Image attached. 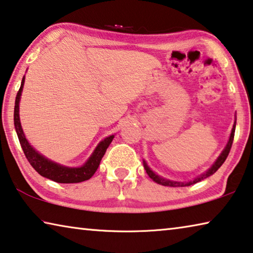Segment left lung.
Returning a JSON list of instances; mask_svg holds the SVG:
<instances>
[{
	"label": "left lung",
	"instance_id": "8db88e82",
	"mask_svg": "<svg viewBox=\"0 0 253 253\" xmlns=\"http://www.w3.org/2000/svg\"><path fill=\"white\" fill-rule=\"evenodd\" d=\"M235 126H236V120L234 122L233 128H232L230 138H228V142L226 144V146L224 147V150L222 151V153H220L218 158L216 159V161L213 163V166H211L207 171L204 172V173L198 175V177H196L194 180H191V181H184V182H182V181H173V180H169V179L160 177V175L156 174L154 171L151 170V168L147 166V163L145 161H143L144 168H145V170H146V173L148 174V177H150L156 183L162 184V186H167V187H187V186H190V184L197 183L199 181H202V180H204V179L211 177V175L214 174L215 172L219 169L220 166H222V164L225 162L227 155H228V153H230V150H231V147H232V143H233V138H234Z\"/></svg>",
	"mask_w": 253,
	"mask_h": 253
}]
</instances>
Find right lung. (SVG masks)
Listing matches in <instances>:
<instances>
[{
  "label": "right lung",
  "mask_w": 253,
  "mask_h": 253,
  "mask_svg": "<svg viewBox=\"0 0 253 253\" xmlns=\"http://www.w3.org/2000/svg\"><path fill=\"white\" fill-rule=\"evenodd\" d=\"M23 84H25V76H23L21 81V86L15 97V105H14V127L15 131H17L19 142L21 144V147L25 153L28 161L31 164V167L38 172L40 175L45 177L47 179L53 180L55 182L58 183H78L89 180L92 175L95 173V171L99 168V164L101 162V159L105 155L108 146L110 145L112 139H114L115 135H110L102 139L94 151L92 152L90 158L86 160V162L81 167H65L63 164L56 163L51 160L47 159L42 154H40L38 151L30 145L26 138L25 133L21 127V123H20V115H19V103L20 99H21V93L23 89Z\"/></svg>",
  "instance_id": "obj_1"
}]
</instances>
